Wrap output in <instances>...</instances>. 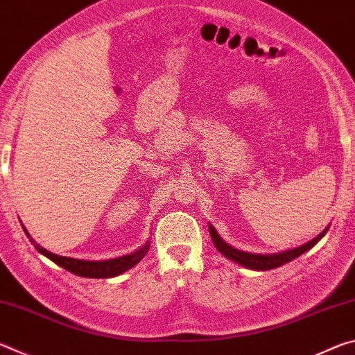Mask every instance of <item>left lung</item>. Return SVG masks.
I'll list each match as a JSON object with an SVG mask.
<instances>
[{
  "label": "left lung",
  "instance_id": "8db88e82",
  "mask_svg": "<svg viewBox=\"0 0 355 355\" xmlns=\"http://www.w3.org/2000/svg\"><path fill=\"white\" fill-rule=\"evenodd\" d=\"M209 235H211L214 248L218 249L219 254L224 255L227 260L235 261L236 264H239V266L252 269V271H269V269L284 266L285 263L294 260V258H297L300 254H304L305 250H309L311 245H313L318 241V238L321 236V233L318 235V238L311 239V241H309L307 244H304V245H300V248L279 252V254H263V255L261 254H252V252H244V250H239L236 248H233V245L225 243L216 230L209 232Z\"/></svg>",
  "mask_w": 355,
  "mask_h": 355
}]
</instances>
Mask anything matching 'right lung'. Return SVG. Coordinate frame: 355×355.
Masks as SVG:
<instances>
[{
	"label": "right lung",
	"mask_w": 355,
	"mask_h": 355,
	"mask_svg": "<svg viewBox=\"0 0 355 355\" xmlns=\"http://www.w3.org/2000/svg\"><path fill=\"white\" fill-rule=\"evenodd\" d=\"M150 249V243L147 241L142 245L141 249L130 255H123L119 258H112V260H103V261H89V260H78V258H70V257H61L55 255L51 252H46L45 249H40L44 254L58 263L59 266L67 269L69 272L80 275V277H89V279H110L120 275L125 271H128L133 266H136L144 257L147 255Z\"/></svg>",
	"instance_id": "1"
}]
</instances>
